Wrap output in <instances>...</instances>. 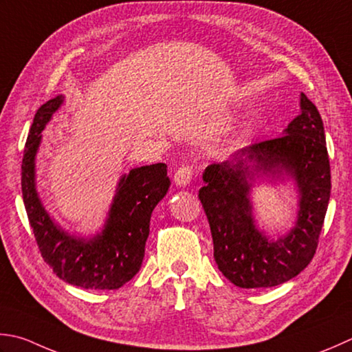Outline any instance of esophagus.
<instances>
[{
    "label": "esophagus",
    "instance_id": "obj_1",
    "mask_svg": "<svg viewBox=\"0 0 352 352\" xmlns=\"http://www.w3.org/2000/svg\"><path fill=\"white\" fill-rule=\"evenodd\" d=\"M192 175H194V164H183L182 168H178L175 170V175H174V182L177 186H188L192 180Z\"/></svg>",
    "mask_w": 352,
    "mask_h": 352
}]
</instances>
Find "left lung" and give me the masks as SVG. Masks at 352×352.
<instances>
[{
	"mask_svg": "<svg viewBox=\"0 0 352 352\" xmlns=\"http://www.w3.org/2000/svg\"><path fill=\"white\" fill-rule=\"evenodd\" d=\"M302 113L284 135L252 144L230 162L206 168L198 198L209 219L219 272L241 288L274 287L293 279L314 258L331 194V170L320 114L300 94ZM284 168L301 192L300 217L285 239L270 243L254 227L247 177Z\"/></svg>",
	"mask_w": 352,
	"mask_h": 352,
	"instance_id": "left-lung-1",
	"label": "left lung"
}]
</instances>
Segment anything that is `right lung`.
Instances as JSON below:
<instances>
[{"label":"right lung","mask_w":352,"mask_h":352,"mask_svg":"<svg viewBox=\"0 0 352 352\" xmlns=\"http://www.w3.org/2000/svg\"><path fill=\"white\" fill-rule=\"evenodd\" d=\"M62 100L64 98L58 96L39 107L27 137L21 164L27 217L41 256L56 276L76 287L117 290L140 270L151 213L170 186L168 166L155 163L123 175L102 235L89 241L68 236L53 224L34 189V154L41 142V131Z\"/></svg>","instance_id":"right-lung-1"}]
</instances>
